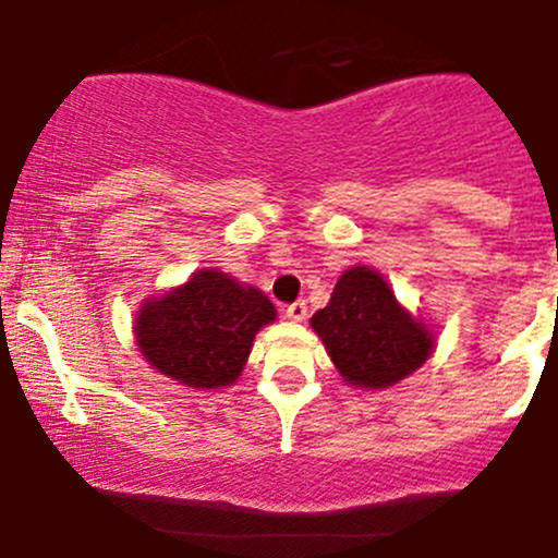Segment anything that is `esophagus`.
<instances>
[{
	"mask_svg": "<svg viewBox=\"0 0 558 558\" xmlns=\"http://www.w3.org/2000/svg\"><path fill=\"white\" fill-rule=\"evenodd\" d=\"M286 318H289V320H304V318H307V304H304V299H299V302L286 307Z\"/></svg>",
	"mask_w": 558,
	"mask_h": 558,
	"instance_id": "34e87169",
	"label": "esophagus"
}]
</instances>
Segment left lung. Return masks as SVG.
I'll use <instances>...</instances> for the list:
<instances>
[{
  "label": "left lung",
  "mask_w": 558,
  "mask_h": 558,
  "mask_svg": "<svg viewBox=\"0 0 558 558\" xmlns=\"http://www.w3.org/2000/svg\"><path fill=\"white\" fill-rule=\"evenodd\" d=\"M310 324L344 383L357 387L396 385L417 372L433 350L425 326L403 313L390 286L368 267L348 269Z\"/></svg>",
  "instance_id": "left-lung-1"
}]
</instances>
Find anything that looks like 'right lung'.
Returning a JSON list of instances; mask_svg holds the SVG:
<instances>
[{
  "label": "right lung",
  "instance_id": "add662e5",
  "mask_svg": "<svg viewBox=\"0 0 558 558\" xmlns=\"http://www.w3.org/2000/svg\"><path fill=\"white\" fill-rule=\"evenodd\" d=\"M269 320L275 307L262 291L203 269L184 289L141 307L136 339L146 361L166 377L210 390L238 379L256 331Z\"/></svg>",
  "mask_w": 558,
  "mask_h": 558
}]
</instances>
